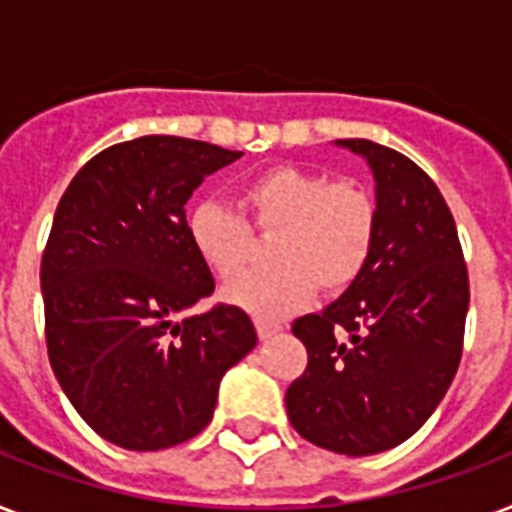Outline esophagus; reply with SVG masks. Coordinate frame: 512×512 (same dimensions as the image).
I'll return each mask as SVG.
<instances>
[{
    "mask_svg": "<svg viewBox=\"0 0 512 512\" xmlns=\"http://www.w3.org/2000/svg\"><path fill=\"white\" fill-rule=\"evenodd\" d=\"M255 329H257V337L260 340H271L276 332H279V324H273V321H265V319H255Z\"/></svg>",
    "mask_w": 512,
    "mask_h": 512,
    "instance_id": "obj_1",
    "label": "esophagus"
}]
</instances>
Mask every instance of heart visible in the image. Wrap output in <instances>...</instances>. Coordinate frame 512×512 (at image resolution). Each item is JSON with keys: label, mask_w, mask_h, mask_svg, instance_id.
Instances as JSON below:
<instances>
[{"label": "heart", "mask_w": 512, "mask_h": 512, "mask_svg": "<svg viewBox=\"0 0 512 512\" xmlns=\"http://www.w3.org/2000/svg\"><path fill=\"white\" fill-rule=\"evenodd\" d=\"M236 207L204 201L188 215V241L220 281L239 279L271 239V273H255L225 289L236 308L255 319H284L303 308L316 287L348 289L372 257L380 204L361 180L297 164H276L239 185Z\"/></svg>", "instance_id": "heart-1"}]
</instances>
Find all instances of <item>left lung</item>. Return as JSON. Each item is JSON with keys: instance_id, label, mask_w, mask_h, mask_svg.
I'll return each mask as SVG.
<instances>
[{"instance_id": "left-lung-1", "label": "left lung", "mask_w": 512, "mask_h": 512, "mask_svg": "<svg viewBox=\"0 0 512 512\" xmlns=\"http://www.w3.org/2000/svg\"><path fill=\"white\" fill-rule=\"evenodd\" d=\"M380 228L364 273L327 311L292 324L308 366L287 388V417L311 444L364 457L422 428L462 358L470 284L454 217L412 159L364 138Z\"/></svg>"}]
</instances>
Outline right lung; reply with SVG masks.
<instances>
[{
	"label": "right lung",
	"mask_w": 512,
	"mask_h": 512,
	"mask_svg": "<svg viewBox=\"0 0 512 512\" xmlns=\"http://www.w3.org/2000/svg\"><path fill=\"white\" fill-rule=\"evenodd\" d=\"M241 151L146 135L92 156L68 183L42 252L44 340L60 388L100 438L130 452L207 428L217 385L255 348L188 241L185 201Z\"/></svg>",
	"instance_id": "obj_1"
}]
</instances>
